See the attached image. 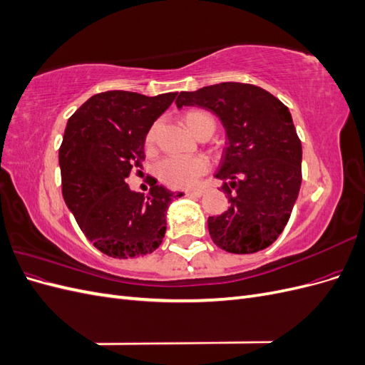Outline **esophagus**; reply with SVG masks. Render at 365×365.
Segmentation results:
<instances>
[{"label": "esophagus", "instance_id": "34e87169", "mask_svg": "<svg viewBox=\"0 0 365 365\" xmlns=\"http://www.w3.org/2000/svg\"><path fill=\"white\" fill-rule=\"evenodd\" d=\"M204 195V190H190V192H185V196H196V197H201Z\"/></svg>", "mask_w": 365, "mask_h": 365}]
</instances>
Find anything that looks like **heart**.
<instances>
[{
    "label": "heart",
    "mask_w": 365,
    "mask_h": 365,
    "mask_svg": "<svg viewBox=\"0 0 365 365\" xmlns=\"http://www.w3.org/2000/svg\"><path fill=\"white\" fill-rule=\"evenodd\" d=\"M182 123L192 134L197 138L212 134L215 130V117L205 109L193 108L182 114ZM158 126L153 125L145 137V149L146 152H153L157 145ZM208 170V161L204 157L193 158H165L163 160L157 173L163 184L172 189H187L192 187L201 176Z\"/></svg>",
    "instance_id": "1"
}]
</instances>
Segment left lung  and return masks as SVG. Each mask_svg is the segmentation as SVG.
<instances>
[{"label": "left lung", "mask_w": 365, "mask_h": 365, "mask_svg": "<svg viewBox=\"0 0 365 365\" xmlns=\"http://www.w3.org/2000/svg\"><path fill=\"white\" fill-rule=\"evenodd\" d=\"M208 108L227 130L216 178L230 207L208 217L215 244L250 254L277 240L291 217L302 185V141L288 106L251 83L224 82L181 91L176 106Z\"/></svg>", "instance_id": "8db88e82"}]
</instances>
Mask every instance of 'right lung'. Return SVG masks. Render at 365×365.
<instances>
[{
  "label": "right lung",
  "mask_w": 365,
  "mask_h": 365,
  "mask_svg": "<svg viewBox=\"0 0 365 365\" xmlns=\"http://www.w3.org/2000/svg\"><path fill=\"white\" fill-rule=\"evenodd\" d=\"M175 97L98 93L68 118L59 148L63 201L86 239L109 257L155 251L165 233V210L182 196L157 180L148 196L126 184L129 173L143 168L148 130Z\"/></svg>",
  "instance_id": "1"
}]
</instances>
